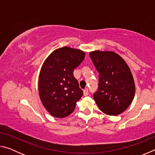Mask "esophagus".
Segmentation results:
<instances>
[{
	"instance_id": "1",
	"label": "esophagus",
	"mask_w": 155,
	"mask_h": 155,
	"mask_svg": "<svg viewBox=\"0 0 155 155\" xmlns=\"http://www.w3.org/2000/svg\"><path fill=\"white\" fill-rule=\"evenodd\" d=\"M88 94H89L88 90L87 89H85V90H83V95L85 96H88Z\"/></svg>"
}]
</instances>
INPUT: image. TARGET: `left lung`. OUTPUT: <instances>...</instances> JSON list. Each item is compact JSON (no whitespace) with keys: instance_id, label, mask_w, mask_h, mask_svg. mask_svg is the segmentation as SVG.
I'll return each mask as SVG.
<instances>
[{"instance_id":"obj_1","label":"left lung","mask_w":155,"mask_h":155,"mask_svg":"<svg viewBox=\"0 0 155 155\" xmlns=\"http://www.w3.org/2000/svg\"><path fill=\"white\" fill-rule=\"evenodd\" d=\"M90 55L99 73V87L94 94V101L104 114L120 115L130 106L135 96V81L129 67L115 52L94 51Z\"/></svg>"}]
</instances>
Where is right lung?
Instances as JSON below:
<instances>
[{"label": "right lung", "instance_id": "1", "mask_svg": "<svg viewBox=\"0 0 155 155\" xmlns=\"http://www.w3.org/2000/svg\"><path fill=\"white\" fill-rule=\"evenodd\" d=\"M85 57L81 50L64 46L52 51L44 61L39 75V95L52 116L62 118L70 115L83 96L73 72Z\"/></svg>", "mask_w": 155, "mask_h": 155}]
</instances>
